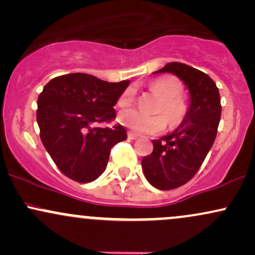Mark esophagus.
Masks as SVG:
<instances>
[{
    "label": "esophagus",
    "instance_id": "1",
    "mask_svg": "<svg viewBox=\"0 0 255 255\" xmlns=\"http://www.w3.org/2000/svg\"><path fill=\"white\" fill-rule=\"evenodd\" d=\"M128 139H129V140H135V139H137V136L135 135V134L131 133V131H128Z\"/></svg>",
    "mask_w": 255,
    "mask_h": 255
}]
</instances>
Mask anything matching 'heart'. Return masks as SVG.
<instances>
[{
	"label": "heart",
	"mask_w": 255,
	"mask_h": 255,
	"mask_svg": "<svg viewBox=\"0 0 255 255\" xmlns=\"http://www.w3.org/2000/svg\"><path fill=\"white\" fill-rule=\"evenodd\" d=\"M152 90L162 96V101L158 105V111L163 114L157 115H146L136 109H127L120 114L119 120L125 127L139 135H153L163 131L169 122L171 126L180 125L183 121L188 111V107L184 99L181 97L182 86L177 79L172 77H164L157 79L151 85ZM135 99L134 89H127L120 96L118 105L120 108L129 107ZM165 113L166 117L164 115Z\"/></svg>",
	"instance_id": "b5f03b06"
}]
</instances>
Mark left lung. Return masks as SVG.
Wrapping results in <instances>:
<instances>
[{
  "instance_id": "left-lung-1",
  "label": "left lung",
  "mask_w": 255,
  "mask_h": 255,
  "mask_svg": "<svg viewBox=\"0 0 255 255\" xmlns=\"http://www.w3.org/2000/svg\"><path fill=\"white\" fill-rule=\"evenodd\" d=\"M154 73H171L191 95L187 115L172 133L153 140V151L142 158L146 180L162 191L183 186L197 174L215 142L222 105L218 87L204 72L171 62Z\"/></svg>"
}]
</instances>
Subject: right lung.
Returning a JSON list of instances; mask_svg holds the SVG:
<instances>
[{
  "label": "right lung",
  "instance_id": "obj_1",
  "mask_svg": "<svg viewBox=\"0 0 255 255\" xmlns=\"http://www.w3.org/2000/svg\"><path fill=\"white\" fill-rule=\"evenodd\" d=\"M129 80L108 83L84 73L51 79L38 97L40 140L63 175L80 183L103 174L114 145L124 141L121 125L97 127L116 118L114 105Z\"/></svg>",
  "mask_w": 255,
  "mask_h": 255
}]
</instances>
